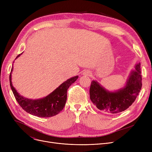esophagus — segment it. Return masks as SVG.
<instances>
[{"label": "esophagus", "mask_w": 152, "mask_h": 152, "mask_svg": "<svg viewBox=\"0 0 152 152\" xmlns=\"http://www.w3.org/2000/svg\"><path fill=\"white\" fill-rule=\"evenodd\" d=\"M83 75L85 76H90L91 75V72H89L88 71H85L83 73Z\"/></svg>", "instance_id": "obj_1"}]
</instances>
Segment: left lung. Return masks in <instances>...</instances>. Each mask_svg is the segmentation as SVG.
<instances>
[{
    "mask_svg": "<svg viewBox=\"0 0 152 152\" xmlns=\"http://www.w3.org/2000/svg\"><path fill=\"white\" fill-rule=\"evenodd\" d=\"M140 63L135 65L126 84L116 91H109L97 81L90 87V99L95 106L107 113L116 114L128 108L136 99L142 88Z\"/></svg>",
    "mask_w": 152,
    "mask_h": 152,
    "instance_id": "1",
    "label": "left lung"
}]
</instances>
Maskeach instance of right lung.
I'll return each instance as SVG.
<instances>
[{
  "label": "right lung",
  "instance_id": "add662e5",
  "mask_svg": "<svg viewBox=\"0 0 152 152\" xmlns=\"http://www.w3.org/2000/svg\"><path fill=\"white\" fill-rule=\"evenodd\" d=\"M23 53L19 54L16 59ZM15 59V60H16ZM10 75V84L14 96L21 107L27 113L41 118H49L58 114L65 107L67 99V90L74 83L78 76L72 77L63 83L57 89L46 97L39 99H30L21 95L13 87L12 82V73Z\"/></svg>",
  "mask_w": 152,
  "mask_h": 152
}]
</instances>
